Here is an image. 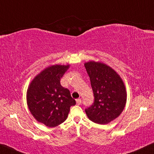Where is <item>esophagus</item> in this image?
<instances>
[{"instance_id":"34e87169","label":"esophagus","mask_w":154,"mask_h":154,"mask_svg":"<svg viewBox=\"0 0 154 154\" xmlns=\"http://www.w3.org/2000/svg\"><path fill=\"white\" fill-rule=\"evenodd\" d=\"M76 103H77V105H81V98H78V99H76Z\"/></svg>"}]
</instances>
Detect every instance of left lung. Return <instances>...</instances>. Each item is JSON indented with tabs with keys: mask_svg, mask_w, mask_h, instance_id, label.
Masks as SVG:
<instances>
[{
	"mask_svg": "<svg viewBox=\"0 0 154 154\" xmlns=\"http://www.w3.org/2000/svg\"><path fill=\"white\" fill-rule=\"evenodd\" d=\"M94 92V103L85 109L93 122L106 124L121 114L126 103V88L121 77L109 66L90 61L84 64Z\"/></svg>",
	"mask_w": 154,
	"mask_h": 154,
	"instance_id": "left-lung-1",
	"label": "left lung"
}]
</instances>
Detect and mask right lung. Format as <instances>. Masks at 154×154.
Segmentation results:
<instances>
[{
	"instance_id": "obj_1",
	"label": "right lung",
	"mask_w": 154,
	"mask_h": 154,
	"mask_svg": "<svg viewBox=\"0 0 154 154\" xmlns=\"http://www.w3.org/2000/svg\"><path fill=\"white\" fill-rule=\"evenodd\" d=\"M68 67L56 65L45 68L32 81L27 91V103L32 115L48 127L64 122L70 108L75 105L70 91L60 82Z\"/></svg>"
}]
</instances>
